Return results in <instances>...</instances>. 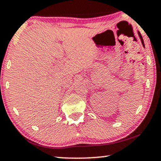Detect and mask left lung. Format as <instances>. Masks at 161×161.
<instances>
[{"mask_svg":"<svg viewBox=\"0 0 161 161\" xmlns=\"http://www.w3.org/2000/svg\"><path fill=\"white\" fill-rule=\"evenodd\" d=\"M138 33H139V37H140V39H141V41H142V45H143V47H144V41H143V38H142V35H141V34H140V33H139V32H138Z\"/></svg>","mask_w":161,"mask_h":161,"instance_id":"8db88e82","label":"left lung"}]
</instances>
